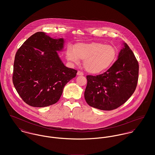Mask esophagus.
I'll use <instances>...</instances> for the list:
<instances>
[{
  "label": "esophagus",
  "instance_id": "esophagus-1",
  "mask_svg": "<svg viewBox=\"0 0 155 155\" xmlns=\"http://www.w3.org/2000/svg\"><path fill=\"white\" fill-rule=\"evenodd\" d=\"M77 75L78 76H83L84 73L82 71H78V73H77Z\"/></svg>",
  "mask_w": 155,
  "mask_h": 155
}]
</instances>
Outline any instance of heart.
<instances>
[{"mask_svg":"<svg viewBox=\"0 0 155 155\" xmlns=\"http://www.w3.org/2000/svg\"><path fill=\"white\" fill-rule=\"evenodd\" d=\"M117 56V51L114 46L101 42L79 43L74 48L68 46L66 50L68 60L78 63L80 59L84 60V68L93 74L107 71L114 63Z\"/></svg>","mask_w":155,"mask_h":155,"instance_id":"b5f03b06","label":"heart"}]
</instances>
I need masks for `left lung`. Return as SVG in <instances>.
I'll list each match as a JSON object with an SVG mask.
<instances>
[{"label": "left lung", "mask_w": 155, "mask_h": 155, "mask_svg": "<svg viewBox=\"0 0 155 155\" xmlns=\"http://www.w3.org/2000/svg\"><path fill=\"white\" fill-rule=\"evenodd\" d=\"M117 60L105 73L87 76L84 97L90 106L112 110L124 104L134 92L138 78V61L129 46L123 42Z\"/></svg>", "instance_id": "left-lung-1"}]
</instances>
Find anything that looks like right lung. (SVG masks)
Instances as JSON below:
<instances>
[{"label": "right lung", "mask_w": 155, "mask_h": 155, "mask_svg": "<svg viewBox=\"0 0 155 155\" xmlns=\"http://www.w3.org/2000/svg\"><path fill=\"white\" fill-rule=\"evenodd\" d=\"M64 45L63 38H52L39 31L18 49L12 81L29 106L44 107L56 103L67 82L76 76L77 70L65 66L58 54Z\"/></svg>", "instance_id": "1"}]
</instances>
